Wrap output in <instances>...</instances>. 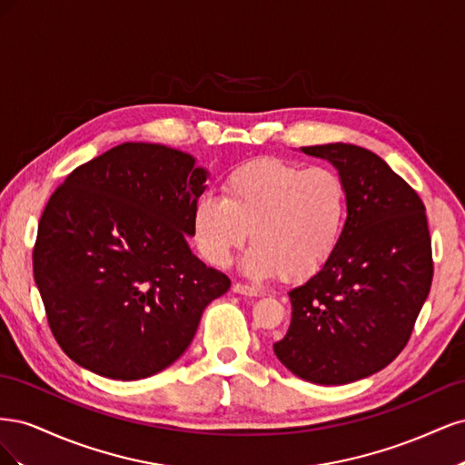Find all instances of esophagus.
<instances>
[{"mask_svg":"<svg viewBox=\"0 0 465 465\" xmlns=\"http://www.w3.org/2000/svg\"><path fill=\"white\" fill-rule=\"evenodd\" d=\"M232 291L238 292V294H246V297H262V294H263L262 289L250 287V285H244V283H234Z\"/></svg>","mask_w":465,"mask_h":465,"instance_id":"obj_1","label":"esophagus"}]
</instances>
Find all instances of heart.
<instances>
[{
	"mask_svg": "<svg viewBox=\"0 0 465 465\" xmlns=\"http://www.w3.org/2000/svg\"><path fill=\"white\" fill-rule=\"evenodd\" d=\"M349 195L330 168H302L281 159L236 166L221 184V198L202 193L192 211V234L202 256L229 265L250 229L254 242L242 258L250 277L312 275L341 241Z\"/></svg>",
	"mask_w": 465,
	"mask_h": 465,
	"instance_id": "obj_1",
	"label": "heart"
}]
</instances>
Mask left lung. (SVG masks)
Returning <instances> with one entry per match:
<instances>
[{
  "instance_id": "left-lung-1",
  "label": "left lung",
  "mask_w": 465,
  "mask_h": 465,
  "mask_svg": "<svg viewBox=\"0 0 465 465\" xmlns=\"http://www.w3.org/2000/svg\"><path fill=\"white\" fill-rule=\"evenodd\" d=\"M301 151L335 166L349 211L330 260L289 291L291 326L273 351L308 382L349 384L401 353L429 297L432 252L425 205L369 149L328 143Z\"/></svg>"
}]
</instances>
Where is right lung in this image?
I'll return each mask as SVG.
<instances>
[{
    "instance_id": "add662e5",
    "label": "right lung",
    "mask_w": 465,
    "mask_h": 465,
    "mask_svg": "<svg viewBox=\"0 0 465 465\" xmlns=\"http://www.w3.org/2000/svg\"><path fill=\"white\" fill-rule=\"evenodd\" d=\"M207 176L188 153L122 143L52 193L33 270L55 341L79 367L112 380L164 371L229 291L188 246Z\"/></svg>"
}]
</instances>
